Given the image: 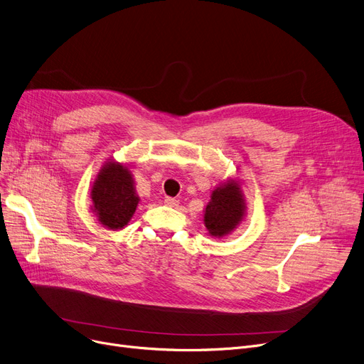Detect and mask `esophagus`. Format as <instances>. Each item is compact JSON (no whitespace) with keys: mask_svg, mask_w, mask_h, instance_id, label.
<instances>
[{"mask_svg":"<svg viewBox=\"0 0 364 364\" xmlns=\"http://www.w3.org/2000/svg\"><path fill=\"white\" fill-rule=\"evenodd\" d=\"M178 202H180V200H177L176 198H165V203H166L168 206H177Z\"/></svg>","mask_w":364,"mask_h":364,"instance_id":"34e87169","label":"esophagus"}]
</instances>
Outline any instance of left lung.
Masks as SVG:
<instances>
[{"label":"left lung","instance_id":"8db88e82","mask_svg":"<svg viewBox=\"0 0 364 364\" xmlns=\"http://www.w3.org/2000/svg\"><path fill=\"white\" fill-rule=\"evenodd\" d=\"M246 203L237 180H227L213 190L211 202L205 208V227L209 235L223 237L230 235L243 221Z\"/></svg>","mask_w":364,"mask_h":364}]
</instances>
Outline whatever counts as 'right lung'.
Masks as SVG:
<instances>
[{"label": "right lung", "instance_id": "right-lung-1", "mask_svg": "<svg viewBox=\"0 0 364 364\" xmlns=\"http://www.w3.org/2000/svg\"><path fill=\"white\" fill-rule=\"evenodd\" d=\"M91 213L109 230H121L136 213L139 195L128 166L117 161L105 164L91 187Z\"/></svg>", "mask_w": 364, "mask_h": 364}]
</instances>
